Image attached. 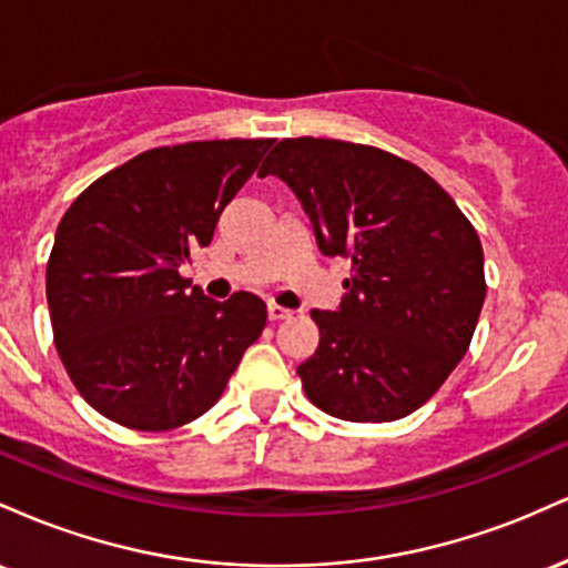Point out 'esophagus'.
<instances>
[{
	"label": "esophagus",
	"mask_w": 568,
	"mask_h": 568,
	"mask_svg": "<svg viewBox=\"0 0 568 568\" xmlns=\"http://www.w3.org/2000/svg\"><path fill=\"white\" fill-rule=\"evenodd\" d=\"M266 315H270L272 323H277V321H288V317H293V312L285 310V306H280V304H270L266 306Z\"/></svg>",
	"instance_id": "obj_1"
}]
</instances>
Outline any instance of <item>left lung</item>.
<instances>
[{
  "label": "left lung",
  "mask_w": 568,
  "mask_h": 568,
  "mask_svg": "<svg viewBox=\"0 0 568 568\" xmlns=\"http://www.w3.org/2000/svg\"><path fill=\"white\" fill-rule=\"evenodd\" d=\"M296 192L323 253L352 262L338 312L312 310L306 397L347 422H395L440 389L486 298L484 247L452 194L414 162L336 139H283L258 175Z\"/></svg>",
  "instance_id": "left-lung-1"
}]
</instances>
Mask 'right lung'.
I'll list each match as a JSON object with an SVG mask.
<instances>
[{"mask_svg":"<svg viewBox=\"0 0 568 568\" xmlns=\"http://www.w3.org/2000/svg\"><path fill=\"white\" fill-rule=\"evenodd\" d=\"M272 143L149 149L63 213L48 258L53 342L77 393L106 419L141 433L189 425L262 336V298L240 291L213 302L179 270L211 245L221 211Z\"/></svg>","mask_w":568,"mask_h":568,"instance_id":"add662e5","label":"right lung"}]
</instances>
